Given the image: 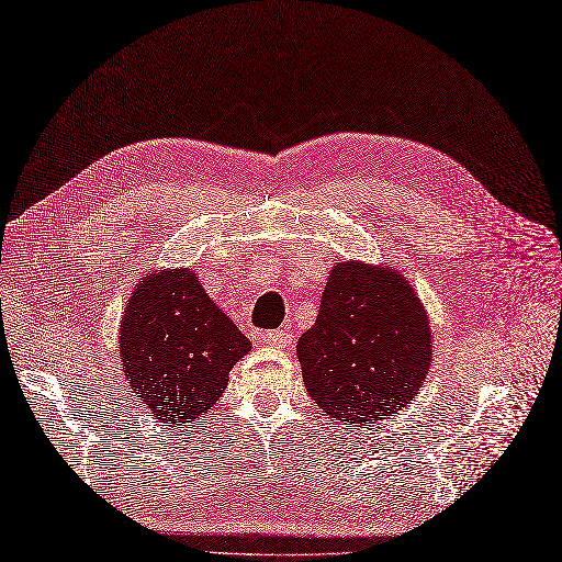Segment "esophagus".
I'll use <instances>...</instances> for the list:
<instances>
[{"label":"esophagus","mask_w":562,"mask_h":562,"mask_svg":"<svg viewBox=\"0 0 562 562\" xmlns=\"http://www.w3.org/2000/svg\"><path fill=\"white\" fill-rule=\"evenodd\" d=\"M261 338L268 347H289V345H292V330H289V328L270 330V334H263Z\"/></svg>","instance_id":"obj_1"}]
</instances>
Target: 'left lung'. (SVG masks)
Instances as JSON below:
<instances>
[{"label": "left lung", "mask_w": 562, "mask_h": 562, "mask_svg": "<svg viewBox=\"0 0 562 562\" xmlns=\"http://www.w3.org/2000/svg\"><path fill=\"white\" fill-rule=\"evenodd\" d=\"M296 355L307 393L330 419L375 424L422 391L432 363L430 319L398 268L338 261Z\"/></svg>", "instance_id": "1"}]
</instances>
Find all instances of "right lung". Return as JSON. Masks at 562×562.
I'll list each match as a JSON object with an SVG mask.
<instances>
[{
    "label": "right lung",
    "instance_id": "add662e5",
    "mask_svg": "<svg viewBox=\"0 0 562 562\" xmlns=\"http://www.w3.org/2000/svg\"><path fill=\"white\" fill-rule=\"evenodd\" d=\"M117 342L136 401L176 428L217 403L228 372L252 349L192 268L148 270L132 289Z\"/></svg>",
    "mask_w": 562,
    "mask_h": 562
}]
</instances>
